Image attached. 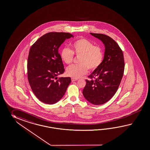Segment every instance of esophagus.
Listing matches in <instances>:
<instances>
[{
    "label": "esophagus",
    "instance_id": "34e87169",
    "mask_svg": "<svg viewBox=\"0 0 150 150\" xmlns=\"http://www.w3.org/2000/svg\"><path fill=\"white\" fill-rule=\"evenodd\" d=\"M78 80L77 79H74V78H71V81L73 82V81H76Z\"/></svg>",
    "mask_w": 150,
    "mask_h": 150
}]
</instances>
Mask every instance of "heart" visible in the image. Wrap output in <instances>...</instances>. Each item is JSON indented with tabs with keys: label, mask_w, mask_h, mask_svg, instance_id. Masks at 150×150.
<instances>
[{
	"label": "heart",
	"mask_w": 150,
	"mask_h": 150,
	"mask_svg": "<svg viewBox=\"0 0 150 150\" xmlns=\"http://www.w3.org/2000/svg\"><path fill=\"white\" fill-rule=\"evenodd\" d=\"M72 51L68 48L62 49L61 57L66 64L73 62L74 54L80 56L79 63L80 64L71 65L67 69L68 76L74 79H79L87 73L88 68L94 70L102 64L104 54L102 48L95 45L94 43L85 38H80L71 43Z\"/></svg>",
	"instance_id": "1"
}]
</instances>
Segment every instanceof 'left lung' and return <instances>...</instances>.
<instances>
[{
  "instance_id": "left-lung-1",
  "label": "left lung",
  "mask_w": 150,
  "mask_h": 150,
  "mask_svg": "<svg viewBox=\"0 0 150 150\" xmlns=\"http://www.w3.org/2000/svg\"><path fill=\"white\" fill-rule=\"evenodd\" d=\"M90 33L102 41L105 51L102 64L89 76L91 79L86 80L82 93L88 102L100 105L108 101L117 92L124 74V58L119 45L111 37Z\"/></svg>"
}]
</instances>
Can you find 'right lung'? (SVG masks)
I'll return each mask as SVG.
<instances>
[{
  "instance_id": "1",
  "label": "right lung",
  "mask_w": 150,
  "mask_h": 150,
  "mask_svg": "<svg viewBox=\"0 0 150 150\" xmlns=\"http://www.w3.org/2000/svg\"><path fill=\"white\" fill-rule=\"evenodd\" d=\"M73 35L49 33L40 37L30 48L28 59V77L37 98L43 103L54 104L62 99L71 82L69 77H59L64 69L59 49Z\"/></svg>"
}]
</instances>
